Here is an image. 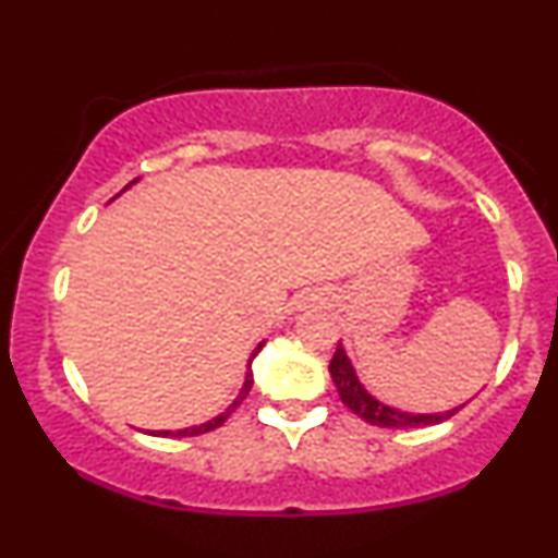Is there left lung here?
Wrapping results in <instances>:
<instances>
[{
  "instance_id": "left-lung-1",
  "label": "left lung",
  "mask_w": 558,
  "mask_h": 558,
  "mask_svg": "<svg viewBox=\"0 0 558 558\" xmlns=\"http://www.w3.org/2000/svg\"><path fill=\"white\" fill-rule=\"evenodd\" d=\"M330 377H332V383H336L338 396H341V401L345 403V407H349L351 412L356 414V417H362L364 422H369V425H377V427L438 425V422L453 417V414H457L459 409L464 407V403H462V407L448 409V412L417 414V412H401V409L388 407V403L377 401L375 396L369 393V390L360 383L354 364H351L349 356H345L341 343H338L336 354H332V360H330Z\"/></svg>"
}]
</instances>
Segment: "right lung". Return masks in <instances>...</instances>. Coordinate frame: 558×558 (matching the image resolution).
Returning <instances> with one entry per match:
<instances>
[{"label": "right lung", "instance_id": "right-lung-1", "mask_svg": "<svg viewBox=\"0 0 558 558\" xmlns=\"http://www.w3.org/2000/svg\"><path fill=\"white\" fill-rule=\"evenodd\" d=\"M133 183H136V181H133ZM262 345H265V341H262V343L257 345V349L252 351V356H248V364H246V380H243V388H241V393L235 396V401L230 403V407L226 409V412H220V414H217V417H213V420H209V422H204V425L183 427V430H175V433H172V430H159V433H155V435H162V438H168V435H170V438H191V435H202V433H209V430H215V427H220L222 422H226V420L230 417V414L235 412V407H239V403H241L243 399H246V396H248V390H252V386H254V375H252V360H254V356L259 354V351H262Z\"/></svg>", "mask_w": 558, "mask_h": 558}]
</instances>
